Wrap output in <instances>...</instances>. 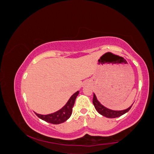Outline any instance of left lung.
<instances>
[{"label": "left lung", "mask_w": 154, "mask_h": 154, "mask_svg": "<svg viewBox=\"0 0 154 154\" xmlns=\"http://www.w3.org/2000/svg\"><path fill=\"white\" fill-rule=\"evenodd\" d=\"M93 103L94 105L95 109L97 111V112L101 114V115L103 116L106 117H108V118H116V117L122 116L123 114H125V113H127L128 111H129V109H131V107L132 106L129 107L128 109H126L125 110H122V111H114V110H111L109 109H107L105 107H104L103 105H102L98 100L97 99V97L95 94H93Z\"/></svg>", "instance_id": "obj_1"}]
</instances>
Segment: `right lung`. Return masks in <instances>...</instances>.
Segmentation results:
<instances>
[{"label": "right lung", "instance_id": "add662e5", "mask_svg": "<svg viewBox=\"0 0 154 154\" xmlns=\"http://www.w3.org/2000/svg\"><path fill=\"white\" fill-rule=\"evenodd\" d=\"M79 93V91L75 93L69 99L65 106L55 113L48 114V115H41V114H38L37 113H35V114L40 119L48 123H53V124H59V123L65 122L71 116L75 99H76Z\"/></svg>", "mask_w": 154, "mask_h": 154}]
</instances>
